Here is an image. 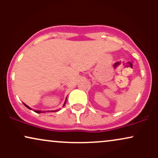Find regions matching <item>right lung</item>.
Returning a JSON list of instances; mask_svg holds the SVG:
<instances>
[{
  "label": "right lung",
  "instance_id": "obj_1",
  "mask_svg": "<svg viewBox=\"0 0 158 158\" xmlns=\"http://www.w3.org/2000/svg\"><path fill=\"white\" fill-rule=\"evenodd\" d=\"M66 101H67V98H66V99H65V101H64V106H63V107L64 106V105H65V103H66ZM23 105H24L25 106L27 107V108H29V109L30 110H32V108H30V107H29L28 106H27V105H26L25 104V103H23ZM34 111L35 112V113H38V114H40V113H45V112H47V111H44V110H34ZM49 111V110H48V112ZM55 111H58V110H52V112H55Z\"/></svg>",
  "mask_w": 158,
  "mask_h": 158
}]
</instances>
